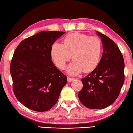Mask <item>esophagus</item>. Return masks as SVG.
Masks as SVG:
<instances>
[{
    "label": "esophagus",
    "instance_id": "1",
    "mask_svg": "<svg viewBox=\"0 0 133 133\" xmlns=\"http://www.w3.org/2000/svg\"><path fill=\"white\" fill-rule=\"evenodd\" d=\"M74 78L73 77H67V81H68V82H71L74 81Z\"/></svg>",
    "mask_w": 133,
    "mask_h": 133
}]
</instances>
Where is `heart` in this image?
I'll return each mask as SVG.
<instances>
[{
    "instance_id": "heart-1",
    "label": "heart",
    "mask_w": 133,
    "mask_h": 133,
    "mask_svg": "<svg viewBox=\"0 0 133 133\" xmlns=\"http://www.w3.org/2000/svg\"><path fill=\"white\" fill-rule=\"evenodd\" d=\"M102 52V43L99 38L80 32L66 36L63 44L53 43L50 49L52 61L62 70L72 57L73 60L67 67V72L71 75L93 71L99 65Z\"/></svg>"
}]
</instances>
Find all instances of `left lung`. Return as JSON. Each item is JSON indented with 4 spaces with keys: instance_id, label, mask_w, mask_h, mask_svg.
<instances>
[{
    "instance_id": "left-lung-1",
    "label": "left lung",
    "mask_w": 133,
    "mask_h": 133,
    "mask_svg": "<svg viewBox=\"0 0 133 133\" xmlns=\"http://www.w3.org/2000/svg\"><path fill=\"white\" fill-rule=\"evenodd\" d=\"M101 38L103 53L97 66L81 79L83 88L78 93L87 108L101 110L114 103L124 83L125 63L117 45L108 37L97 31Z\"/></svg>"
}]
</instances>
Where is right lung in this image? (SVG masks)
Wrapping results in <instances>:
<instances>
[{
    "mask_svg": "<svg viewBox=\"0 0 133 133\" xmlns=\"http://www.w3.org/2000/svg\"><path fill=\"white\" fill-rule=\"evenodd\" d=\"M65 32L43 31L21 42L14 52L10 66L16 98L25 107L46 111L56 104L66 76L52 63V44Z\"/></svg>",
    "mask_w": 133,
    "mask_h": 133,
    "instance_id": "obj_1",
    "label": "right lung"
}]
</instances>
